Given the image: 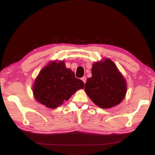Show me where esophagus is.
Returning a JSON list of instances; mask_svg holds the SVG:
<instances>
[{
  "label": "esophagus",
  "instance_id": "obj_1",
  "mask_svg": "<svg viewBox=\"0 0 155 155\" xmlns=\"http://www.w3.org/2000/svg\"><path fill=\"white\" fill-rule=\"evenodd\" d=\"M81 79H82V81L84 82V83H86V82H87V78H86V77H82Z\"/></svg>",
  "mask_w": 155,
  "mask_h": 155
}]
</instances>
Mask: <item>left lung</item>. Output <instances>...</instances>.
<instances>
[{"label": "left lung", "instance_id": "1", "mask_svg": "<svg viewBox=\"0 0 155 155\" xmlns=\"http://www.w3.org/2000/svg\"><path fill=\"white\" fill-rule=\"evenodd\" d=\"M92 77L87 78L84 91L92 101L101 108L119 104L127 93L125 79L110 59L97 62L92 67Z\"/></svg>", "mask_w": 155, "mask_h": 155}]
</instances>
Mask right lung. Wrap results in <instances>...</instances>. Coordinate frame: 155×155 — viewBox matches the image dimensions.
Listing matches in <instances>:
<instances>
[{"label": "right lung", "mask_w": 155, "mask_h": 155, "mask_svg": "<svg viewBox=\"0 0 155 155\" xmlns=\"http://www.w3.org/2000/svg\"><path fill=\"white\" fill-rule=\"evenodd\" d=\"M84 87L83 81L76 78L74 72L66 67L64 62H52L42 69L36 78L33 94L39 103L56 108Z\"/></svg>", "instance_id": "add662e5"}]
</instances>
